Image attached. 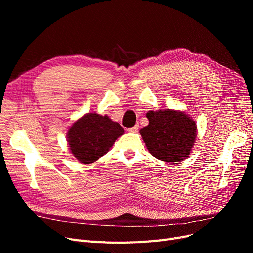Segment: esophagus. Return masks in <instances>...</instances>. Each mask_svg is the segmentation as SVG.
I'll return each mask as SVG.
<instances>
[{
    "instance_id": "esophagus-1",
    "label": "esophagus",
    "mask_w": 253,
    "mask_h": 253,
    "mask_svg": "<svg viewBox=\"0 0 253 253\" xmlns=\"http://www.w3.org/2000/svg\"><path fill=\"white\" fill-rule=\"evenodd\" d=\"M138 128H139V126H138V125H136V126H134L133 127L128 128V131L131 132V133H136L137 131H138Z\"/></svg>"
}]
</instances>
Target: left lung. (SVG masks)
<instances>
[{"label": "left lung", "mask_w": 253, "mask_h": 253, "mask_svg": "<svg viewBox=\"0 0 253 253\" xmlns=\"http://www.w3.org/2000/svg\"><path fill=\"white\" fill-rule=\"evenodd\" d=\"M149 125L140 129L151 154L168 163L186 159L196 137L195 122L182 112L173 110L150 111Z\"/></svg>", "instance_id": "left-lung-1"}]
</instances>
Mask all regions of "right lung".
<instances>
[{
    "instance_id": "1",
    "label": "right lung",
    "mask_w": 253,
    "mask_h": 253,
    "mask_svg": "<svg viewBox=\"0 0 253 253\" xmlns=\"http://www.w3.org/2000/svg\"><path fill=\"white\" fill-rule=\"evenodd\" d=\"M124 128L108 116L88 113L74 122L67 132L72 154L82 164H90L109 152Z\"/></svg>"
}]
</instances>
